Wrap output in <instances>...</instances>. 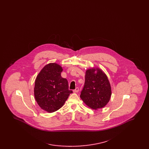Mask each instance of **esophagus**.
<instances>
[{"label":"esophagus","mask_w":149,"mask_h":149,"mask_svg":"<svg viewBox=\"0 0 149 149\" xmlns=\"http://www.w3.org/2000/svg\"><path fill=\"white\" fill-rule=\"evenodd\" d=\"M79 88H75V89H74V91H73V92L74 93H78L79 92Z\"/></svg>","instance_id":"obj_1"}]
</instances>
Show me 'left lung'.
I'll use <instances>...</instances> for the list:
<instances>
[{"label":"left lung","instance_id":"8db88e82","mask_svg":"<svg viewBox=\"0 0 149 149\" xmlns=\"http://www.w3.org/2000/svg\"><path fill=\"white\" fill-rule=\"evenodd\" d=\"M112 95L111 86L106 74L99 68H92L85 71V83L80 95L88 107L93 109L106 106Z\"/></svg>","mask_w":149,"mask_h":149}]
</instances>
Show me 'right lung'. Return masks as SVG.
<instances>
[{"label":"right lung","mask_w":149,"mask_h":149,"mask_svg":"<svg viewBox=\"0 0 149 149\" xmlns=\"http://www.w3.org/2000/svg\"><path fill=\"white\" fill-rule=\"evenodd\" d=\"M63 69L57 63L46 65L36 78L34 95L40 107L52 113L64 106L72 92L69 90L68 80L61 73Z\"/></svg>","instance_id":"obj_1"}]
</instances>
